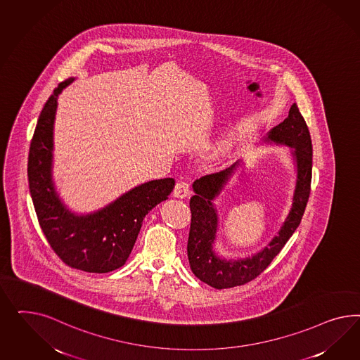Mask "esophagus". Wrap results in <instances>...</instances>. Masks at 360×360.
<instances>
[{
    "instance_id": "34e87169",
    "label": "esophagus",
    "mask_w": 360,
    "mask_h": 360,
    "mask_svg": "<svg viewBox=\"0 0 360 360\" xmlns=\"http://www.w3.org/2000/svg\"><path fill=\"white\" fill-rule=\"evenodd\" d=\"M173 195L178 199H185L190 195V185L185 181H178L175 185Z\"/></svg>"
}]
</instances>
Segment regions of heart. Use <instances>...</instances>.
Segmentation results:
<instances>
[{
    "label": "heart",
    "mask_w": 360,
    "mask_h": 360,
    "mask_svg": "<svg viewBox=\"0 0 360 360\" xmlns=\"http://www.w3.org/2000/svg\"><path fill=\"white\" fill-rule=\"evenodd\" d=\"M226 150H227V146H221V148L219 149V155H224V154H226Z\"/></svg>",
    "instance_id": "1"
}]
</instances>
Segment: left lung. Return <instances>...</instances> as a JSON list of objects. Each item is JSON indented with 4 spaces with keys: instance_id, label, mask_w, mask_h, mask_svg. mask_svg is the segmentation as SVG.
<instances>
[{
    "instance_id": "left-lung-1",
    "label": "left lung",
    "mask_w": 360,
    "mask_h": 360,
    "mask_svg": "<svg viewBox=\"0 0 360 360\" xmlns=\"http://www.w3.org/2000/svg\"><path fill=\"white\" fill-rule=\"evenodd\" d=\"M260 143L288 146L292 162L295 165V190L292 205L277 233L273 235L266 247L247 257H226L217 250L219 232V215L217 199L229 195L244 173V161L240 160L229 169L206 175L193 184L194 195L190 199L191 226L187 241V257L190 268L196 277L215 289H227L250 283L272 262L283 250L289 238L295 233L305 212L310 194L313 148L305 120L293 104L289 116L277 127L268 131ZM233 185H230V182ZM225 194L223 195L222 193Z\"/></svg>"
}]
</instances>
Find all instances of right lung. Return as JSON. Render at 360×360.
<instances>
[{
	"label": "right lung",
	"instance_id": "right-lung-1",
	"mask_svg": "<svg viewBox=\"0 0 360 360\" xmlns=\"http://www.w3.org/2000/svg\"><path fill=\"white\" fill-rule=\"evenodd\" d=\"M74 80L70 77L55 88L41 112L30 143L29 187L41 229L62 262L83 272L108 273L127 262L146 214L169 198L175 181L145 182L87 214L68 207L53 175L54 124L58 96Z\"/></svg>",
	"mask_w": 360,
	"mask_h": 360
}]
</instances>
